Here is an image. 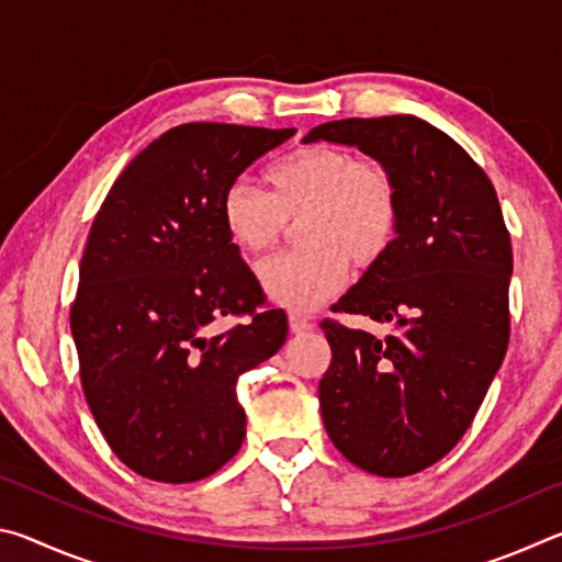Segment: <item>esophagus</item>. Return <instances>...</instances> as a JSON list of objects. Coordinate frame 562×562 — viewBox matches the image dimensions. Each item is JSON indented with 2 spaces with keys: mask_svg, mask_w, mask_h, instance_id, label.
<instances>
[{
  "mask_svg": "<svg viewBox=\"0 0 562 562\" xmlns=\"http://www.w3.org/2000/svg\"><path fill=\"white\" fill-rule=\"evenodd\" d=\"M310 329H312V322L310 319L297 317V315L290 317V331H292V335H304V331H310Z\"/></svg>",
  "mask_w": 562,
  "mask_h": 562,
  "instance_id": "esophagus-1",
  "label": "esophagus"
}]
</instances>
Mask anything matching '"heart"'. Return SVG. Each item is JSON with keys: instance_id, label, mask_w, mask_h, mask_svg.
Segmentation results:
<instances>
[{"instance_id": "b5f03b06", "label": "heart", "mask_w": 562, "mask_h": 562, "mask_svg": "<svg viewBox=\"0 0 562 562\" xmlns=\"http://www.w3.org/2000/svg\"><path fill=\"white\" fill-rule=\"evenodd\" d=\"M268 195L243 183L225 190L221 221L227 240L260 255L300 223V252L258 268L268 297L290 312H312L339 292L355 268L384 258L398 231V188L376 160H357L331 146H304L265 170Z\"/></svg>"}]
</instances>
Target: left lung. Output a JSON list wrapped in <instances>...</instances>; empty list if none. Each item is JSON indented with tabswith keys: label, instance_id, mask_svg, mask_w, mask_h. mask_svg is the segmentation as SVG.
Returning a JSON list of instances; mask_svg holds the SVG:
<instances>
[{
	"label": "left lung",
	"instance_id": "obj_1",
	"mask_svg": "<svg viewBox=\"0 0 562 562\" xmlns=\"http://www.w3.org/2000/svg\"><path fill=\"white\" fill-rule=\"evenodd\" d=\"M317 140L359 148L398 188L392 247L331 307L389 331L322 322L319 408L345 459L402 479L459 443L506 357L510 237L488 176L429 121H329L302 144Z\"/></svg>",
	"mask_w": 562,
	"mask_h": 562
}]
</instances>
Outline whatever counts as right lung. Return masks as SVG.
Returning a JSON list of instances; mask_svg holds the SVG:
<instances>
[{
	"instance_id": "right-lung-1",
	"label": "right lung",
	"mask_w": 562,
	"mask_h": 562,
	"mask_svg": "<svg viewBox=\"0 0 562 562\" xmlns=\"http://www.w3.org/2000/svg\"><path fill=\"white\" fill-rule=\"evenodd\" d=\"M294 128L183 123L131 160L93 217L71 307L83 394L131 471L215 473L245 439L237 376L288 339L221 221L225 190ZM250 323L215 336L227 314Z\"/></svg>"
}]
</instances>
